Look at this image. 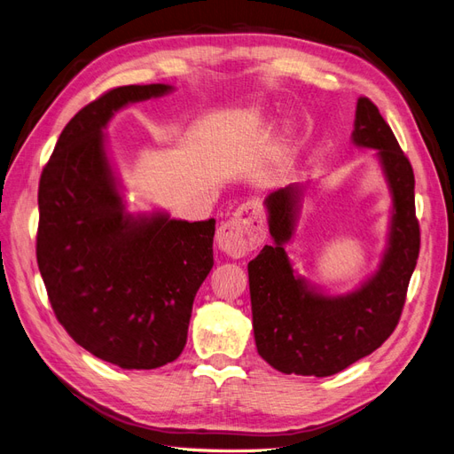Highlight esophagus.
<instances>
[{
	"label": "esophagus",
	"mask_w": 454,
	"mask_h": 454,
	"mask_svg": "<svg viewBox=\"0 0 454 454\" xmlns=\"http://www.w3.org/2000/svg\"><path fill=\"white\" fill-rule=\"evenodd\" d=\"M265 217L255 200L239 206L225 223L217 229V247L231 257H242L254 252L265 239Z\"/></svg>",
	"instance_id": "1"
}]
</instances>
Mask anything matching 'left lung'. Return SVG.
Instances as JSON below:
<instances>
[{
	"instance_id": "8db88e82",
	"label": "left lung",
	"mask_w": 454,
	"mask_h": 454,
	"mask_svg": "<svg viewBox=\"0 0 454 454\" xmlns=\"http://www.w3.org/2000/svg\"><path fill=\"white\" fill-rule=\"evenodd\" d=\"M353 141L376 149L394 194L389 248L369 283L349 296L328 298L294 277L285 242L296 217V187L265 199L273 247L248 263L257 353L285 374L330 376L378 349L394 333L420 252L414 174L405 153L369 97H359Z\"/></svg>"
}]
</instances>
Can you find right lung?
<instances>
[{
	"instance_id": "obj_1",
	"label": "right lung",
	"mask_w": 454,
	"mask_h": 454,
	"mask_svg": "<svg viewBox=\"0 0 454 454\" xmlns=\"http://www.w3.org/2000/svg\"><path fill=\"white\" fill-rule=\"evenodd\" d=\"M169 90L121 85L97 97L65 126L40 177L35 257L57 321L121 369L179 357L194 296L214 265L215 219L126 214L105 154L110 116Z\"/></svg>"
}]
</instances>
